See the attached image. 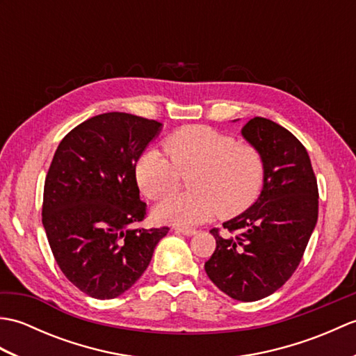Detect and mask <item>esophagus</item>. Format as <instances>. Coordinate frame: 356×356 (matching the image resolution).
<instances>
[{
    "label": "esophagus",
    "mask_w": 356,
    "mask_h": 356,
    "mask_svg": "<svg viewBox=\"0 0 356 356\" xmlns=\"http://www.w3.org/2000/svg\"><path fill=\"white\" fill-rule=\"evenodd\" d=\"M177 232H182L184 236H194L195 232H197V229L194 228H188V226H179V228H176Z\"/></svg>",
    "instance_id": "1"
}]
</instances>
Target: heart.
I'll use <instances>...</instances> for the list:
<instances>
[{"label": "heart", "instance_id": "obj_1", "mask_svg": "<svg viewBox=\"0 0 356 356\" xmlns=\"http://www.w3.org/2000/svg\"><path fill=\"white\" fill-rule=\"evenodd\" d=\"M166 154L149 149L136 165V180L151 200H163L190 176L191 193L163 202L156 216L163 222L195 225L218 214L231 218L243 213L259 197L266 177V163L254 143L236 142L207 125H190L165 140Z\"/></svg>", "mask_w": 356, "mask_h": 356}]
</instances>
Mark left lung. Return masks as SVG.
<instances>
[{
	"instance_id": "left-lung-1",
	"label": "left lung",
	"mask_w": 356,
	"mask_h": 356,
	"mask_svg": "<svg viewBox=\"0 0 356 356\" xmlns=\"http://www.w3.org/2000/svg\"><path fill=\"white\" fill-rule=\"evenodd\" d=\"M261 151L266 177L245 213L213 228L216 251L205 263L218 289L238 301H257L280 289L303 259L318 218V185L303 143L284 127L254 118L241 130Z\"/></svg>"
}]
</instances>
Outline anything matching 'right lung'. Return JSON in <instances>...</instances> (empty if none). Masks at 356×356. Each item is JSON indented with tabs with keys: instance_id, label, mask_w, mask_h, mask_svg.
Segmentation results:
<instances>
[{
	"instance_id": "obj_1",
	"label": "right lung",
	"mask_w": 356,
	"mask_h": 356,
	"mask_svg": "<svg viewBox=\"0 0 356 356\" xmlns=\"http://www.w3.org/2000/svg\"><path fill=\"white\" fill-rule=\"evenodd\" d=\"M161 127L128 113H104L65 134L53 156L42 225L59 269L90 297L110 300L130 289L170 231L130 228L147 217L136 162Z\"/></svg>"
}]
</instances>
